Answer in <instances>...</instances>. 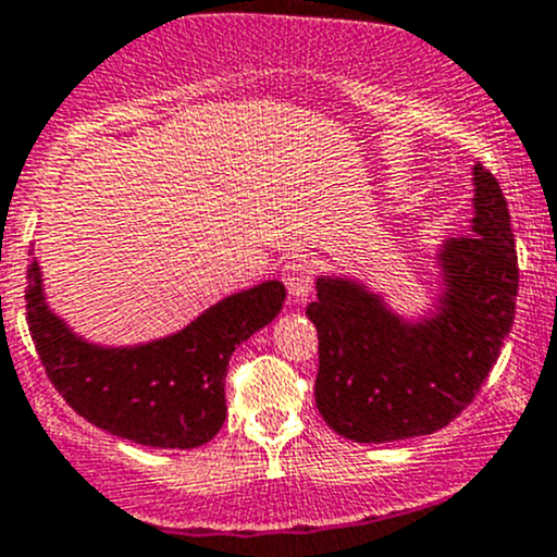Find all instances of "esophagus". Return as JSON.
I'll list each match as a JSON object with an SVG mask.
<instances>
[{
  "mask_svg": "<svg viewBox=\"0 0 557 557\" xmlns=\"http://www.w3.org/2000/svg\"><path fill=\"white\" fill-rule=\"evenodd\" d=\"M283 280L288 285V294L296 304L307 301V296L312 294V283H314V263L309 256H294L288 263L283 267Z\"/></svg>",
  "mask_w": 557,
  "mask_h": 557,
  "instance_id": "esophagus-1",
  "label": "esophagus"
}]
</instances>
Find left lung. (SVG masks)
Returning a JSON list of instances; mask_svg holds the SVG:
<instances>
[{
	"label": "left lung",
	"mask_w": 557,
	"mask_h": 557,
	"mask_svg": "<svg viewBox=\"0 0 557 557\" xmlns=\"http://www.w3.org/2000/svg\"><path fill=\"white\" fill-rule=\"evenodd\" d=\"M441 294L403 314L349 274H320L307 318L318 327L314 400L333 432L355 443L432 435L459 417L512 327L518 253L510 210L483 165L472 168L470 234L435 253Z\"/></svg>",
	"instance_id": "obj_1"
}]
</instances>
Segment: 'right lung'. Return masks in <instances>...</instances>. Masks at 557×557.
Listing matches in <instances>:
<instances>
[{
	"label": "right lung",
	"mask_w": 557,
	"mask_h": 557,
	"mask_svg": "<svg viewBox=\"0 0 557 557\" xmlns=\"http://www.w3.org/2000/svg\"><path fill=\"white\" fill-rule=\"evenodd\" d=\"M26 320L52 386L85 417L125 441L151 448H197L224 426L230 357L285 304L280 280L237 290L171 336L140 344H98L74 331L45 294L32 250Z\"/></svg>",
	"instance_id": "right-lung-1"
}]
</instances>
